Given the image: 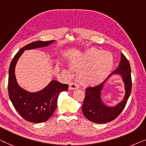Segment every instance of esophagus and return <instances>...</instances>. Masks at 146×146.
Here are the masks:
<instances>
[{
    "label": "esophagus",
    "mask_w": 146,
    "mask_h": 146,
    "mask_svg": "<svg viewBox=\"0 0 146 146\" xmlns=\"http://www.w3.org/2000/svg\"><path fill=\"white\" fill-rule=\"evenodd\" d=\"M79 88V86L75 82H72L69 84V90H75V89Z\"/></svg>",
    "instance_id": "esophagus-1"
}]
</instances>
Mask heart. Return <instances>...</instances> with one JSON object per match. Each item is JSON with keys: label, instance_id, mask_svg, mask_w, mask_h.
<instances>
[{"label": "heart", "instance_id": "1", "mask_svg": "<svg viewBox=\"0 0 146 146\" xmlns=\"http://www.w3.org/2000/svg\"><path fill=\"white\" fill-rule=\"evenodd\" d=\"M113 59L110 52L91 50L87 52L80 60L73 63L75 69H82L88 67L80 75L82 83L96 84L103 80L111 71Z\"/></svg>", "mask_w": 146, "mask_h": 146}]
</instances>
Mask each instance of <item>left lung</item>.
Instances as JSON below:
<instances>
[{
	"label": "left lung",
	"instance_id": "obj_1",
	"mask_svg": "<svg viewBox=\"0 0 146 146\" xmlns=\"http://www.w3.org/2000/svg\"><path fill=\"white\" fill-rule=\"evenodd\" d=\"M113 74L121 76L125 84V94L123 101L113 107L106 106L101 100V93L105 82ZM132 79L131 70L129 61L123 54H121V62L119 67L108 76L104 81L94 87L86 88L85 97L82 111L83 115L89 121L96 123H106L110 122L120 115L125 108L131 93Z\"/></svg>",
	"mask_w": 146,
	"mask_h": 146
}]
</instances>
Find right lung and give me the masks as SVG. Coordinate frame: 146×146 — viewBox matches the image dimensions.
Segmentation results:
<instances>
[{
	"instance_id": "add662e5",
	"label": "right lung",
	"mask_w": 146,
	"mask_h": 146,
	"mask_svg": "<svg viewBox=\"0 0 146 146\" xmlns=\"http://www.w3.org/2000/svg\"><path fill=\"white\" fill-rule=\"evenodd\" d=\"M54 42V40H38L25 46L15 55L10 66L8 76L10 99L18 113L25 120L31 123H42L48 120L55 111L60 93L67 90L69 86L53 80L40 91L29 92L17 84L15 67L17 60L26 50L46 47Z\"/></svg>"
}]
</instances>
